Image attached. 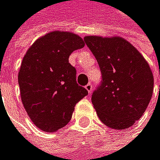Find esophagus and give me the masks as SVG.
<instances>
[{
  "mask_svg": "<svg viewBox=\"0 0 160 160\" xmlns=\"http://www.w3.org/2000/svg\"><path fill=\"white\" fill-rule=\"evenodd\" d=\"M85 89H87L88 91V93L90 94L91 91H92V84L91 83H88L87 85H85Z\"/></svg>",
  "mask_w": 160,
  "mask_h": 160,
  "instance_id": "34e87169",
  "label": "esophagus"
}]
</instances>
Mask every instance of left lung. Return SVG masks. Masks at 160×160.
<instances>
[{
  "instance_id": "1",
  "label": "left lung",
  "mask_w": 160,
  "mask_h": 160,
  "mask_svg": "<svg viewBox=\"0 0 160 160\" xmlns=\"http://www.w3.org/2000/svg\"><path fill=\"white\" fill-rule=\"evenodd\" d=\"M83 39L102 75L101 83L91 96L97 116L109 128L131 127L142 117L152 96L153 76L148 62L124 38Z\"/></svg>"
}]
</instances>
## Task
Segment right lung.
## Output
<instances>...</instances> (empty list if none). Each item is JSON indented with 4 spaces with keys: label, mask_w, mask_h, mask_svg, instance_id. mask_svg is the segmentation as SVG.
Masks as SVG:
<instances>
[{
    "label": "right lung",
    "mask_w": 160,
    "mask_h": 160,
    "mask_svg": "<svg viewBox=\"0 0 160 160\" xmlns=\"http://www.w3.org/2000/svg\"><path fill=\"white\" fill-rule=\"evenodd\" d=\"M84 46L82 38L52 31L27 50L18 72L20 97L30 120L44 132H56L72 118L76 104L88 94L77 83L71 54Z\"/></svg>",
    "instance_id": "add662e5"
}]
</instances>
